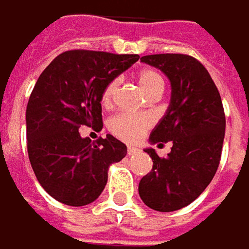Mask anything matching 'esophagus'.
I'll return each instance as SVG.
<instances>
[{
  "label": "esophagus",
  "mask_w": 249,
  "mask_h": 249,
  "mask_svg": "<svg viewBox=\"0 0 249 249\" xmlns=\"http://www.w3.org/2000/svg\"><path fill=\"white\" fill-rule=\"evenodd\" d=\"M139 152V148H136V146H129L127 148V154L129 155H135V154H138Z\"/></svg>",
  "instance_id": "1"
}]
</instances>
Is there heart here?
Listing matches in <instances>:
<instances>
[{"label":"heart","mask_w":249,"mask_h":249,"mask_svg":"<svg viewBox=\"0 0 249 249\" xmlns=\"http://www.w3.org/2000/svg\"><path fill=\"white\" fill-rule=\"evenodd\" d=\"M138 82L142 89L149 95H161L165 88L164 76L151 68H145L138 73ZM119 88V79L114 78L106 84L101 92V103L104 107H111ZM154 124V117L148 113H120L110 119L108 130L113 136L124 142L139 141Z\"/></svg>","instance_id":"heart-1"}]
</instances>
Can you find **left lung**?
<instances>
[{"mask_svg":"<svg viewBox=\"0 0 249 249\" xmlns=\"http://www.w3.org/2000/svg\"><path fill=\"white\" fill-rule=\"evenodd\" d=\"M171 81V104L151 133V142H173L167 158L154 149L145 152L154 161L142 177L139 196L158 212H174L194 201L213 180L222 155L225 111L220 94L207 69L183 53L142 56Z\"/></svg>","mask_w":249,"mask_h":249,"instance_id":"1","label":"left lung"}]
</instances>
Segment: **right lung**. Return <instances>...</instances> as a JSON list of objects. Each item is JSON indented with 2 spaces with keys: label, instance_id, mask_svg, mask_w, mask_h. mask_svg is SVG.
<instances>
[{
  "label": "right lung",
  "instance_id": "obj_1",
  "mask_svg": "<svg viewBox=\"0 0 249 249\" xmlns=\"http://www.w3.org/2000/svg\"><path fill=\"white\" fill-rule=\"evenodd\" d=\"M139 59L97 51H66L40 73L27 103V152L37 181L68 206L92 203L107 184L108 167L127 148L107 135L91 142L79 127L103 129L106 84Z\"/></svg>",
  "mask_w": 249,
  "mask_h": 249
}]
</instances>
